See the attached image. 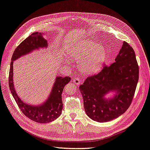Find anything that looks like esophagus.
<instances>
[{"label":"esophagus","mask_w":150,"mask_h":150,"mask_svg":"<svg viewBox=\"0 0 150 150\" xmlns=\"http://www.w3.org/2000/svg\"><path fill=\"white\" fill-rule=\"evenodd\" d=\"M73 83H74L75 84H77V85H79L81 84V80L79 78H74L73 79Z\"/></svg>","instance_id":"34e87169"}]
</instances>
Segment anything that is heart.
<instances>
[{"label": "heart", "mask_w": 150, "mask_h": 150, "mask_svg": "<svg viewBox=\"0 0 150 150\" xmlns=\"http://www.w3.org/2000/svg\"><path fill=\"white\" fill-rule=\"evenodd\" d=\"M68 54L79 61V68L84 74H92L101 68L107 58L103 46L91 40H81L73 44Z\"/></svg>", "instance_id": "b5f03b06"}]
</instances>
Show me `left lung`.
Wrapping results in <instances>:
<instances>
[{"label": "left lung", "mask_w": 150, "mask_h": 150, "mask_svg": "<svg viewBox=\"0 0 150 150\" xmlns=\"http://www.w3.org/2000/svg\"><path fill=\"white\" fill-rule=\"evenodd\" d=\"M139 77L134 50L124 42L115 62L90 76L79 86L88 116L96 122H107L124 114L133 101ZM110 91L115 94L107 100L104 96Z\"/></svg>", "instance_id": "obj_1"}]
</instances>
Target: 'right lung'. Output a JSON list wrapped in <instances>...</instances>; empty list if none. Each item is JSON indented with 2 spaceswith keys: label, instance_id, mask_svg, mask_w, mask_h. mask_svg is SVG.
I'll return each mask as SVG.
<instances>
[{
  "label": "right lung",
  "instance_id": "right-lung-1",
  "mask_svg": "<svg viewBox=\"0 0 150 150\" xmlns=\"http://www.w3.org/2000/svg\"><path fill=\"white\" fill-rule=\"evenodd\" d=\"M47 46V42L43 38L42 33H32L21 43L14 51L11 57L9 73V87L20 110L29 119L40 124L52 122L60 116L63 109L62 93L64 86L69 83L71 78L69 77H57L55 79L48 99L42 105L34 106L22 101L16 93L13 83V62L21 57L30 53L35 49L46 48Z\"/></svg>",
  "mask_w": 150,
  "mask_h": 150
}]
</instances>
